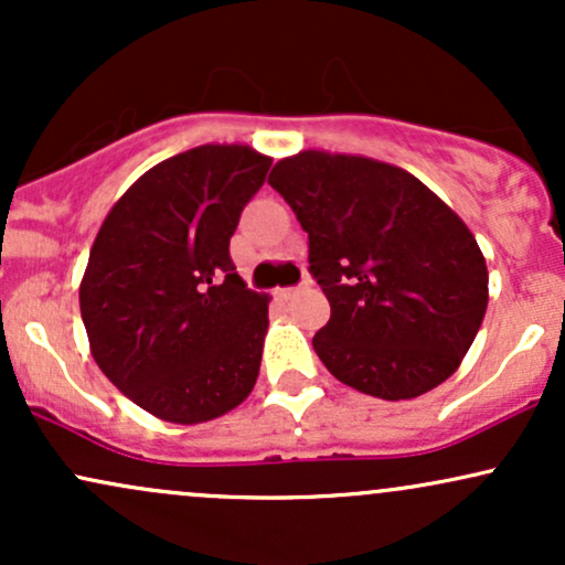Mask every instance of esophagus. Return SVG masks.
Listing matches in <instances>:
<instances>
[{"instance_id": "obj_1", "label": "esophagus", "mask_w": 565, "mask_h": 565, "mask_svg": "<svg viewBox=\"0 0 565 565\" xmlns=\"http://www.w3.org/2000/svg\"><path fill=\"white\" fill-rule=\"evenodd\" d=\"M302 284H308V281H302ZM297 289H300V287H281V289H276V295L278 297H291Z\"/></svg>"}]
</instances>
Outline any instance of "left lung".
Listing matches in <instances>:
<instances>
[{"instance_id":"8db88e82","label":"left lung","mask_w":565,"mask_h":565,"mask_svg":"<svg viewBox=\"0 0 565 565\" xmlns=\"http://www.w3.org/2000/svg\"><path fill=\"white\" fill-rule=\"evenodd\" d=\"M268 183L308 233L332 305L313 337L323 366L382 401L449 380L489 302L483 252L457 212L401 167L348 153L300 151Z\"/></svg>"}]
</instances>
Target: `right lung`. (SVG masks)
<instances>
[{
    "mask_svg": "<svg viewBox=\"0 0 565 565\" xmlns=\"http://www.w3.org/2000/svg\"><path fill=\"white\" fill-rule=\"evenodd\" d=\"M270 157L199 146L151 167L103 220L79 287L100 372L153 417L199 425L236 408L260 374L268 295L231 260Z\"/></svg>",
    "mask_w": 565,
    "mask_h": 565,
    "instance_id": "obj_1",
    "label": "right lung"
}]
</instances>
